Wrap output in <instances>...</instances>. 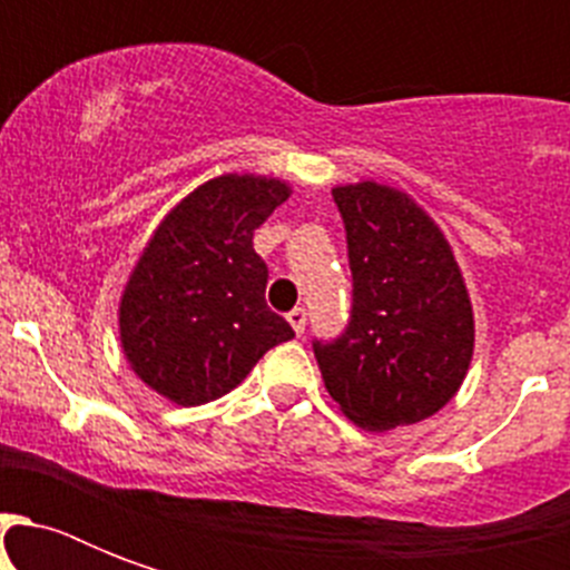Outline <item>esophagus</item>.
<instances>
[{
  "mask_svg": "<svg viewBox=\"0 0 570 570\" xmlns=\"http://www.w3.org/2000/svg\"><path fill=\"white\" fill-rule=\"evenodd\" d=\"M286 322L293 325L295 334H304V325H307V313H304L302 307H295V311L286 313Z\"/></svg>",
  "mask_w": 570,
  "mask_h": 570,
  "instance_id": "obj_1",
  "label": "esophagus"
}]
</instances>
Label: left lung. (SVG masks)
<instances>
[{
  "mask_svg": "<svg viewBox=\"0 0 570 570\" xmlns=\"http://www.w3.org/2000/svg\"><path fill=\"white\" fill-rule=\"evenodd\" d=\"M346 222L352 316L313 343L328 396L366 432L429 420L473 361L476 322L452 245L414 197L375 180L331 189Z\"/></svg>",
  "mask_w": 570,
  "mask_h": 570,
  "instance_id": "8db88e82",
  "label": "left lung"
}]
</instances>
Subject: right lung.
Returning <instances> with one entry per match:
<instances>
[{
    "mask_svg": "<svg viewBox=\"0 0 570 570\" xmlns=\"http://www.w3.org/2000/svg\"><path fill=\"white\" fill-rule=\"evenodd\" d=\"M293 186L266 174H218L171 206L129 272L118 304L132 373L174 405L230 393L268 348L295 337L266 304L254 230Z\"/></svg>",
    "mask_w": 570,
    "mask_h": 570,
    "instance_id": "right-lung-1",
    "label": "right lung"
}]
</instances>
